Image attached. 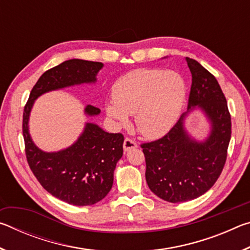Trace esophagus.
Instances as JSON below:
<instances>
[{"instance_id": "34e87169", "label": "esophagus", "mask_w": 250, "mask_h": 250, "mask_svg": "<svg viewBox=\"0 0 250 250\" xmlns=\"http://www.w3.org/2000/svg\"><path fill=\"white\" fill-rule=\"evenodd\" d=\"M137 146H138L137 142L133 141L132 139H129V138L125 139V142H124V150H125V152H129V151H131V150H133V149H135V147H137Z\"/></svg>"}]
</instances>
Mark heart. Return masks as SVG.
I'll use <instances>...</instances> for the list:
<instances>
[{"mask_svg":"<svg viewBox=\"0 0 250 250\" xmlns=\"http://www.w3.org/2000/svg\"><path fill=\"white\" fill-rule=\"evenodd\" d=\"M185 95L184 79L176 71L139 68L116 80L111 89L113 101L105 104V112L118 125H128V115H134L139 132L156 139L174 125Z\"/></svg>","mask_w":250,"mask_h":250,"instance_id":"heart-1","label":"heart"}]
</instances>
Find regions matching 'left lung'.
Wrapping results in <instances>:
<instances>
[{
  "instance_id": "obj_1",
  "label": "left lung",
  "mask_w": 250,
  "mask_h": 250,
  "mask_svg": "<svg viewBox=\"0 0 250 250\" xmlns=\"http://www.w3.org/2000/svg\"><path fill=\"white\" fill-rule=\"evenodd\" d=\"M186 62L192 74L188 112L197 105L207 113L210 137L203 143L189 138L183 125L185 112L164 137L141 145L149 188L170 203L194 200L215 184L225 166L231 134L230 113L216 78L195 59L186 57Z\"/></svg>"
}]
</instances>
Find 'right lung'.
Masks as SVG:
<instances>
[{
  "label": "right lung",
  "instance_id": "add662e5",
  "mask_svg": "<svg viewBox=\"0 0 250 250\" xmlns=\"http://www.w3.org/2000/svg\"><path fill=\"white\" fill-rule=\"evenodd\" d=\"M103 62L69 59L41 76L29 94L23 112L25 154L33 174L53 196L76 206L94 205L110 192L113 171L124 154V134L108 133L95 124H86L73 146L58 152H44L32 141L28 117L34 100L45 92L84 83H95ZM88 116L100 109L88 104Z\"/></svg>",
  "mask_w": 250,
  "mask_h": 250
}]
</instances>
